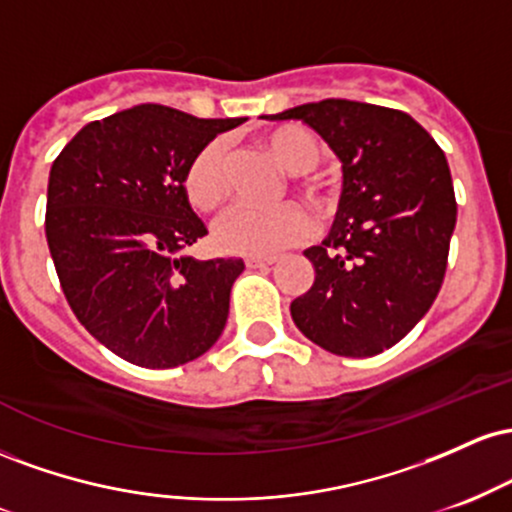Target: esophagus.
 Returning a JSON list of instances; mask_svg holds the SVG:
<instances>
[{
    "mask_svg": "<svg viewBox=\"0 0 512 512\" xmlns=\"http://www.w3.org/2000/svg\"><path fill=\"white\" fill-rule=\"evenodd\" d=\"M276 260L274 257H245V264L250 269H264V267H272Z\"/></svg>",
    "mask_w": 512,
    "mask_h": 512,
    "instance_id": "1",
    "label": "esophagus"
}]
</instances>
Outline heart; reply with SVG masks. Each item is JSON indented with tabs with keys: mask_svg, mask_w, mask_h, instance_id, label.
Returning a JSON list of instances; mask_svg holds the SVG:
<instances>
[{
	"mask_svg": "<svg viewBox=\"0 0 512 512\" xmlns=\"http://www.w3.org/2000/svg\"><path fill=\"white\" fill-rule=\"evenodd\" d=\"M264 144L272 156L291 173H310L322 163L325 149L308 129L296 125L276 127L264 134ZM187 199L197 209H211L226 192V142L211 139L192 156L185 170ZM313 216L298 202L276 207L226 209L214 223V243L223 252L250 257H267L301 243L313 233Z\"/></svg>",
	"mask_w": 512,
	"mask_h": 512,
	"instance_id": "heart-1",
	"label": "heart"
}]
</instances>
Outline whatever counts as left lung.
<instances>
[{"label":"left lung","instance_id":"obj_1","mask_svg":"<svg viewBox=\"0 0 512 512\" xmlns=\"http://www.w3.org/2000/svg\"><path fill=\"white\" fill-rule=\"evenodd\" d=\"M313 127L342 163L330 236L303 252L315 267L291 317L337 356L395 346L436 301L457 204L445 154L414 117L344 98L272 115Z\"/></svg>","mask_w":512,"mask_h":512}]
</instances>
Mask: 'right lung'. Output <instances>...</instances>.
<instances>
[{"mask_svg": "<svg viewBox=\"0 0 512 512\" xmlns=\"http://www.w3.org/2000/svg\"><path fill=\"white\" fill-rule=\"evenodd\" d=\"M245 117L144 103L88 122L50 168L45 236L74 315L142 368L195 361L221 337L243 260H195L207 236L185 192L192 156Z\"/></svg>", "mask_w": 512, "mask_h": 512, "instance_id": "right-lung-1", "label": "right lung"}]
</instances>
